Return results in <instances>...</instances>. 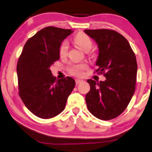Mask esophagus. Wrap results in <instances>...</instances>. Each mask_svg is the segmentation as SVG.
<instances>
[{"label": "esophagus", "mask_w": 152, "mask_h": 152, "mask_svg": "<svg viewBox=\"0 0 152 152\" xmlns=\"http://www.w3.org/2000/svg\"><path fill=\"white\" fill-rule=\"evenodd\" d=\"M75 81H76V85H78V84L82 83V82H83L84 80H82V79H76Z\"/></svg>", "instance_id": "esophagus-1"}]
</instances>
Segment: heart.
Segmentation results:
<instances>
[{
	"label": "heart",
	"mask_w": 152,
	"mask_h": 152,
	"mask_svg": "<svg viewBox=\"0 0 152 152\" xmlns=\"http://www.w3.org/2000/svg\"><path fill=\"white\" fill-rule=\"evenodd\" d=\"M76 44L85 51L90 50L93 46V42L90 37L84 33H78L74 38ZM69 49V45L67 40H63L59 45V53L60 57L66 56ZM88 68L86 64L82 63L71 65L68 67L67 70L71 74L76 76H80L83 74V72Z\"/></svg>",
	"instance_id": "1"
}]
</instances>
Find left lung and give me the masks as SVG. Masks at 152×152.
<instances>
[{"label":"left lung","mask_w":152,"mask_h":152,"mask_svg":"<svg viewBox=\"0 0 152 152\" xmlns=\"http://www.w3.org/2000/svg\"><path fill=\"white\" fill-rule=\"evenodd\" d=\"M99 47L94 73L103 74L106 80L88 79L90 91L86 103L91 114L103 120L114 119L126 110L134 93L137 64L134 53L126 38L110 29L85 30Z\"/></svg>","instance_id":"1"}]
</instances>
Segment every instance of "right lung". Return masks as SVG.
<instances>
[{"instance_id":"add662e5","label":"right lung","mask_w":152,"mask_h":152,"mask_svg":"<svg viewBox=\"0 0 152 152\" xmlns=\"http://www.w3.org/2000/svg\"><path fill=\"white\" fill-rule=\"evenodd\" d=\"M72 32L49 26L29 38L17 65L19 95L32 114L43 119L59 114L66 107L75 80L53 76L50 67L59 59V45Z\"/></svg>"}]
</instances>
